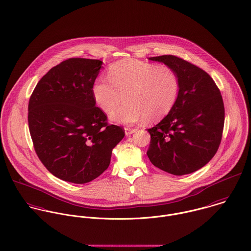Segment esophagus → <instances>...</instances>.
Instances as JSON below:
<instances>
[{
  "mask_svg": "<svg viewBox=\"0 0 251 251\" xmlns=\"http://www.w3.org/2000/svg\"><path fill=\"white\" fill-rule=\"evenodd\" d=\"M137 129L136 128H128V127H126L125 128V131H126V135L128 136V135H131L132 133H134Z\"/></svg>",
  "mask_w": 251,
  "mask_h": 251,
  "instance_id": "esophagus-1",
  "label": "esophagus"
}]
</instances>
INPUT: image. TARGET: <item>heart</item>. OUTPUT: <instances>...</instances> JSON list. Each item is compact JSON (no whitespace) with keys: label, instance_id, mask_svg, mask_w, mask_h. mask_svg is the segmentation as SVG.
Masks as SVG:
<instances>
[{"label":"heart","instance_id":"heart-1","mask_svg":"<svg viewBox=\"0 0 251 251\" xmlns=\"http://www.w3.org/2000/svg\"><path fill=\"white\" fill-rule=\"evenodd\" d=\"M107 78L92 85L96 105L105 113L116 109L111 119L132 125L147 120L159 121L174 107L179 94V78L167 65H157L138 59H123L109 66Z\"/></svg>","mask_w":251,"mask_h":251}]
</instances>
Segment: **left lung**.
Listing matches in <instances>:
<instances>
[{
	"label": "left lung",
	"instance_id": "left-lung-1",
	"mask_svg": "<svg viewBox=\"0 0 251 251\" xmlns=\"http://www.w3.org/2000/svg\"><path fill=\"white\" fill-rule=\"evenodd\" d=\"M149 59L172 68L180 87L172 110L148 129V158L170 174L192 173L214 157L221 143L225 119L221 92L205 71L181 57L167 54Z\"/></svg>",
	"mask_w": 251,
	"mask_h": 251
}]
</instances>
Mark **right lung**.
Masks as SVG:
<instances>
[{"mask_svg": "<svg viewBox=\"0 0 251 251\" xmlns=\"http://www.w3.org/2000/svg\"><path fill=\"white\" fill-rule=\"evenodd\" d=\"M102 61L74 57L52 67L36 85L28 125L37 156L55 177L84 184L110 165L125 129L109 125L95 105L92 85Z\"/></svg>", "mask_w": 251, "mask_h": 251, "instance_id": "obj_1", "label": "right lung"}]
</instances>
